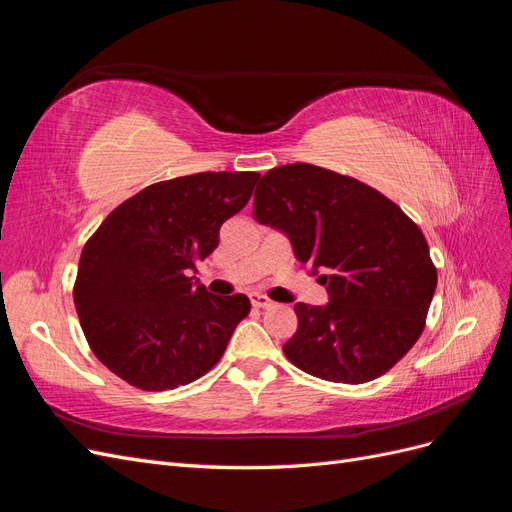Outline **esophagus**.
<instances>
[{
  "label": "esophagus",
  "mask_w": 512,
  "mask_h": 512,
  "mask_svg": "<svg viewBox=\"0 0 512 512\" xmlns=\"http://www.w3.org/2000/svg\"><path fill=\"white\" fill-rule=\"evenodd\" d=\"M252 305L260 307V309H267L273 305V301L267 297V294H252Z\"/></svg>",
  "instance_id": "obj_1"
}]
</instances>
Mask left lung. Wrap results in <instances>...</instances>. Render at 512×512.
Here are the masks:
<instances>
[{
  "label": "left lung",
  "mask_w": 512,
  "mask_h": 512,
  "mask_svg": "<svg viewBox=\"0 0 512 512\" xmlns=\"http://www.w3.org/2000/svg\"><path fill=\"white\" fill-rule=\"evenodd\" d=\"M254 218L284 230L305 265L324 269L329 305H294L286 359L320 380L363 384L386 374L425 329L438 271L429 245L393 200L314 164L271 168Z\"/></svg>",
  "instance_id": "1"
}]
</instances>
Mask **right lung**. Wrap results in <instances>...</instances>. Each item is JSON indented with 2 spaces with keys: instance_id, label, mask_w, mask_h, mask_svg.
<instances>
[{
  "instance_id": "add662e5",
  "label": "right lung",
  "mask_w": 512,
  "mask_h": 512,
  "mask_svg": "<svg viewBox=\"0 0 512 512\" xmlns=\"http://www.w3.org/2000/svg\"><path fill=\"white\" fill-rule=\"evenodd\" d=\"M258 173H196L153 183L106 215L81 252L74 305L98 361L141 391L205 376L250 314L245 294L211 297L196 269L220 226L252 198Z\"/></svg>"
}]
</instances>
